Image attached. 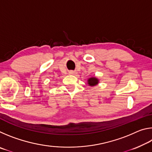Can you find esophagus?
<instances>
[{"instance_id": "34e87169", "label": "esophagus", "mask_w": 152, "mask_h": 152, "mask_svg": "<svg viewBox=\"0 0 152 152\" xmlns=\"http://www.w3.org/2000/svg\"><path fill=\"white\" fill-rule=\"evenodd\" d=\"M69 73H70V74H72V75H76V74H77V72H74V71H72V70L69 72Z\"/></svg>"}]
</instances>
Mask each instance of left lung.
Wrapping results in <instances>:
<instances>
[{"label":"left lung","mask_w":152,"mask_h":152,"mask_svg":"<svg viewBox=\"0 0 152 152\" xmlns=\"http://www.w3.org/2000/svg\"><path fill=\"white\" fill-rule=\"evenodd\" d=\"M99 83V80L96 77H91L87 80V84L90 86H95Z\"/></svg>","instance_id":"8db88e82"}]
</instances>
